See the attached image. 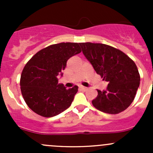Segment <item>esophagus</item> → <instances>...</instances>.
<instances>
[{"mask_svg":"<svg viewBox=\"0 0 153 153\" xmlns=\"http://www.w3.org/2000/svg\"><path fill=\"white\" fill-rule=\"evenodd\" d=\"M79 88L81 89V90H84V91H86V89H87V88L85 87V86H79Z\"/></svg>","mask_w":153,"mask_h":153,"instance_id":"esophagus-1","label":"esophagus"}]
</instances>
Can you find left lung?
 I'll use <instances>...</instances> for the list:
<instances>
[{
  "instance_id": "8db88e82",
  "label": "left lung",
  "mask_w": 153,
  "mask_h": 153,
  "mask_svg": "<svg viewBox=\"0 0 153 153\" xmlns=\"http://www.w3.org/2000/svg\"><path fill=\"white\" fill-rule=\"evenodd\" d=\"M79 44L96 73L109 83L106 90L97 89L98 95L92 100V105L105 113L123 112L132 104L140 85L135 62L121 50L106 44Z\"/></svg>"
}]
</instances>
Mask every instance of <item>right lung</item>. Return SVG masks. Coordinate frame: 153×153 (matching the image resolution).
Wrapping results in <instances>:
<instances>
[{"mask_svg":"<svg viewBox=\"0 0 153 153\" xmlns=\"http://www.w3.org/2000/svg\"><path fill=\"white\" fill-rule=\"evenodd\" d=\"M81 52L78 43L52 44L37 52L27 63L20 81L23 98L27 106L45 118L61 113L72 104L78 86L66 89L58 84L69 58Z\"/></svg>","mask_w":153,"mask_h":153,"instance_id":"obj_1","label":"right lung"}]
</instances>
